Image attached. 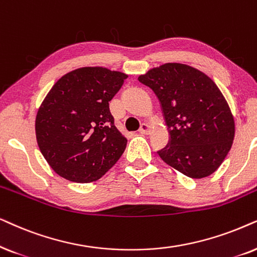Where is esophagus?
I'll return each mask as SVG.
<instances>
[{
	"instance_id": "34e87169",
	"label": "esophagus",
	"mask_w": 257,
	"mask_h": 257,
	"mask_svg": "<svg viewBox=\"0 0 257 257\" xmlns=\"http://www.w3.org/2000/svg\"><path fill=\"white\" fill-rule=\"evenodd\" d=\"M150 131H152V128H150V125L148 124V123H142L141 128H140L139 132L141 133L142 135H149Z\"/></svg>"
}]
</instances>
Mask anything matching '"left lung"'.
<instances>
[{
  "label": "left lung",
  "mask_w": 257,
  "mask_h": 257,
  "mask_svg": "<svg viewBox=\"0 0 257 257\" xmlns=\"http://www.w3.org/2000/svg\"><path fill=\"white\" fill-rule=\"evenodd\" d=\"M162 105L170 143L159 152L164 162L191 179L216 172L232 146L235 121L211 78L183 63H164L140 75Z\"/></svg>",
  "instance_id": "8db88e82"
}]
</instances>
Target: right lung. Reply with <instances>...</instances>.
Listing matches in <instances>:
<instances>
[{"label":"right lung","mask_w":257,"mask_h":257,"mask_svg":"<svg viewBox=\"0 0 257 257\" xmlns=\"http://www.w3.org/2000/svg\"><path fill=\"white\" fill-rule=\"evenodd\" d=\"M128 75L83 67L63 75L37 110L39 148L57 175L71 182L101 179L124 152L126 139L114 124L109 101Z\"/></svg>","instance_id":"obj_1"}]
</instances>
